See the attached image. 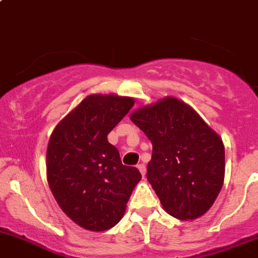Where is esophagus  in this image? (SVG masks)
I'll list each match as a JSON object with an SVG mask.
<instances>
[{"label": "esophagus", "mask_w": 258, "mask_h": 258, "mask_svg": "<svg viewBox=\"0 0 258 258\" xmlns=\"http://www.w3.org/2000/svg\"><path fill=\"white\" fill-rule=\"evenodd\" d=\"M137 168L139 169V171H140V172H142L143 177H145V174H147V168H145L144 164H139V165H138Z\"/></svg>", "instance_id": "obj_1"}]
</instances>
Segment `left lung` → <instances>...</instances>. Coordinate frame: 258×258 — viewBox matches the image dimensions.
Returning a JSON list of instances; mask_svg holds the SVG:
<instances>
[{"instance_id": "1", "label": "left lung", "mask_w": 258, "mask_h": 258, "mask_svg": "<svg viewBox=\"0 0 258 258\" xmlns=\"http://www.w3.org/2000/svg\"><path fill=\"white\" fill-rule=\"evenodd\" d=\"M130 120L153 144L147 177L163 209L184 221L206 214L224 185L221 137L175 97L138 108Z\"/></svg>"}]
</instances>
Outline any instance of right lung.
<instances>
[{"instance_id":"right-lung-1","label":"right lung","mask_w":258,"mask_h":258,"mask_svg":"<svg viewBox=\"0 0 258 258\" xmlns=\"http://www.w3.org/2000/svg\"><path fill=\"white\" fill-rule=\"evenodd\" d=\"M134 105L130 97L90 94L52 132L47 147V181L55 201L78 226L100 232L124 216L142 179L121 164L108 134Z\"/></svg>"}]
</instances>
